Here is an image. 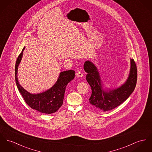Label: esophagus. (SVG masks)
<instances>
[{
  "mask_svg": "<svg viewBox=\"0 0 152 152\" xmlns=\"http://www.w3.org/2000/svg\"><path fill=\"white\" fill-rule=\"evenodd\" d=\"M76 76L77 77H82L83 75V73H82L81 72H78L77 73H76Z\"/></svg>",
  "mask_w": 152,
  "mask_h": 152,
  "instance_id": "34e87169",
  "label": "esophagus"
}]
</instances>
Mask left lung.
I'll use <instances>...</instances> for the list:
<instances>
[{
    "label": "left lung",
    "instance_id": "8db88e82",
    "mask_svg": "<svg viewBox=\"0 0 152 152\" xmlns=\"http://www.w3.org/2000/svg\"><path fill=\"white\" fill-rule=\"evenodd\" d=\"M130 70L126 81L118 87H104L97 67L91 61L85 62L84 69L87 73L86 80L91 86L92 94L89 99L91 105L104 112L112 110L124 102L133 93L137 80V69L133 59L130 58Z\"/></svg>",
    "mask_w": 152,
    "mask_h": 152
}]
</instances>
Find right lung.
Returning <instances> with one entry per match:
<instances>
[{
    "label": "right lung",
    "mask_w": 152,
    "mask_h": 152,
    "mask_svg": "<svg viewBox=\"0 0 152 152\" xmlns=\"http://www.w3.org/2000/svg\"><path fill=\"white\" fill-rule=\"evenodd\" d=\"M25 48L17 59L15 66V79L17 88L26 103L32 109L46 114L55 113L62 105L66 87L74 79L75 72L73 70L61 72L57 81L50 88L40 93H30L20 84L17 75Z\"/></svg>",
    "instance_id": "right-lung-1"
}]
</instances>
